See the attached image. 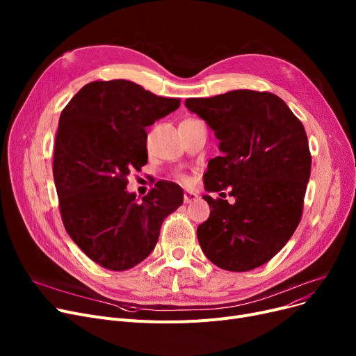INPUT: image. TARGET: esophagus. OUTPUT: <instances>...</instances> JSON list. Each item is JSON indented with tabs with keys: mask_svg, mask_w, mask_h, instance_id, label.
I'll use <instances>...</instances> for the list:
<instances>
[{
	"mask_svg": "<svg viewBox=\"0 0 356 356\" xmlns=\"http://www.w3.org/2000/svg\"><path fill=\"white\" fill-rule=\"evenodd\" d=\"M197 197H199V196H197L195 192H184V193H183V200H184V203H192V202H195Z\"/></svg>",
	"mask_w": 356,
	"mask_h": 356,
	"instance_id": "esophagus-1",
	"label": "esophagus"
}]
</instances>
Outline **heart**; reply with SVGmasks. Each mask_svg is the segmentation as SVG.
I'll use <instances>...</instances> for the list:
<instances>
[{
	"label": "heart",
	"instance_id": "1",
	"mask_svg": "<svg viewBox=\"0 0 356 356\" xmlns=\"http://www.w3.org/2000/svg\"><path fill=\"white\" fill-rule=\"evenodd\" d=\"M177 180H179V181H181V183H188V177H186V176H181V175H179V176H177Z\"/></svg>",
	"mask_w": 356,
	"mask_h": 356
}]
</instances>
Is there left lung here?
Masks as SVG:
<instances>
[{"mask_svg": "<svg viewBox=\"0 0 356 356\" xmlns=\"http://www.w3.org/2000/svg\"><path fill=\"white\" fill-rule=\"evenodd\" d=\"M186 106L220 141L222 154L203 176L204 191L228 189L235 199L203 196L212 211L197 227L200 248L219 268L254 270L268 263L300 223L312 168L305 127L271 92L238 89L189 98Z\"/></svg>", "mask_w": 356, "mask_h": 356, "instance_id": "8db88e82", "label": "left lung"}]
</instances>
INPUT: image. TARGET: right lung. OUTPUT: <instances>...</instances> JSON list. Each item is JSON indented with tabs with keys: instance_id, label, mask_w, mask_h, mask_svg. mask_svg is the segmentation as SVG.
Here are the masks:
<instances>
[{
	"instance_id": "right-lung-1",
	"label": "right lung",
	"mask_w": 356,
	"mask_h": 356,
	"mask_svg": "<svg viewBox=\"0 0 356 356\" xmlns=\"http://www.w3.org/2000/svg\"><path fill=\"white\" fill-rule=\"evenodd\" d=\"M180 106L124 81H93L63 108L54 141L53 177L66 232L93 263L111 271L140 264L159 241L164 218L183 191L159 180L141 202L128 175L147 164L145 127Z\"/></svg>"
}]
</instances>
